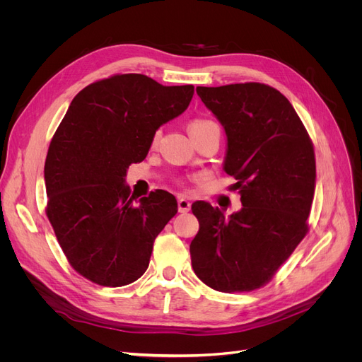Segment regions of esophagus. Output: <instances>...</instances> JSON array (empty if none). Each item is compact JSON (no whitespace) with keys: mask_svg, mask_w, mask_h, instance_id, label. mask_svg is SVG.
I'll return each instance as SVG.
<instances>
[{"mask_svg":"<svg viewBox=\"0 0 362 362\" xmlns=\"http://www.w3.org/2000/svg\"><path fill=\"white\" fill-rule=\"evenodd\" d=\"M177 206H179V213H187L189 210H191V201L185 197H179Z\"/></svg>","mask_w":362,"mask_h":362,"instance_id":"esophagus-1","label":"esophagus"}]
</instances>
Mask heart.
<instances>
[{
    "label": "heart",
    "instance_id": "obj_1",
    "mask_svg": "<svg viewBox=\"0 0 362 362\" xmlns=\"http://www.w3.org/2000/svg\"><path fill=\"white\" fill-rule=\"evenodd\" d=\"M210 124H214V123H213V122H210V120H202V119H198V120H194V122L191 123V126H189V130H191V132H195V130H199V129L206 127V126H210ZM158 135H160V133L157 132V133H156V139H158Z\"/></svg>",
    "mask_w": 362,
    "mask_h": 362
}]
</instances>
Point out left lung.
<instances>
[{
  "instance_id": "8db88e82",
  "label": "left lung",
  "mask_w": 362,
  "mask_h": 362,
  "mask_svg": "<svg viewBox=\"0 0 362 362\" xmlns=\"http://www.w3.org/2000/svg\"><path fill=\"white\" fill-rule=\"evenodd\" d=\"M226 133L223 170L236 179L242 208L224 216L197 201L191 242L195 274L218 292L267 283L305 236L315 191L308 133L289 100L262 83L197 88Z\"/></svg>"
}]
</instances>
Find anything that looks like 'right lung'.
I'll list each match as a JSON object with an SVG mask.
<instances>
[{
  "instance_id": "obj_1",
  "label": "right lung",
  "mask_w": 362,
  "mask_h": 362,
  "mask_svg": "<svg viewBox=\"0 0 362 362\" xmlns=\"http://www.w3.org/2000/svg\"><path fill=\"white\" fill-rule=\"evenodd\" d=\"M192 97V85L130 73L95 82L70 103L45 160L47 216L71 267L90 281L119 288L146 272L177 201L161 189L138 199L127 168Z\"/></svg>"
}]
</instances>
